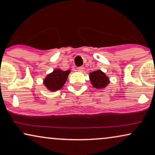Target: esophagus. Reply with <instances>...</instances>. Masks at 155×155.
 I'll list each match as a JSON object with an SVG mask.
<instances>
[{
	"instance_id": "1",
	"label": "esophagus",
	"mask_w": 155,
	"mask_h": 155,
	"mask_svg": "<svg viewBox=\"0 0 155 155\" xmlns=\"http://www.w3.org/2000/svg\"><path fill=\"white\" fill-rule=\"evenodd\" d=\"M84 67L82 66H80V67H78V71L79 72H83L84 71Z\"/></svg>"
}]
</instances>
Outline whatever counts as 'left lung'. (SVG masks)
I'll use <instances>...</instances> for the list:
<instances>
[{
    "mask_svg": "<svg viewBox=\"0 0 155 155\" xmlns=\"http://www.w3.org/2000/svg\"><path fill=\"white\" fill-rule=\"evenodd\" d=\"M90 79L93 87L97 89L104 88L109 83V78L100 70L90 73Z\"/></svg>",
    "mask_w": 155,
    "mask_h": 155,
    "instance_id": "1",
    "label": "left lung"
}]
</instances>
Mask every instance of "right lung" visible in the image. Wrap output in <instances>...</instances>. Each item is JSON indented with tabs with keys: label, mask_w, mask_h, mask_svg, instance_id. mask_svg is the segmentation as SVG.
Returning <instances> with one entry per match:
<instances>
[{
	"label": "right lung",
	"mask_w": 155,
	"mask_h": 155,
	"mask_svg": "<svg viewBox=\"0 0 155 155\" xmlns=\"http://www.w3.org/2000/svg\"><path fill=\"white\" fill-rule=\"evenodd\" d=\"M71 71H63L60 69H56L51 73L48 74L44 80V85L48 90L55 92L59 90L64 85L68 76Z\"/></svg>",
	"instance_id": "obj_1"
}]
</instances>
